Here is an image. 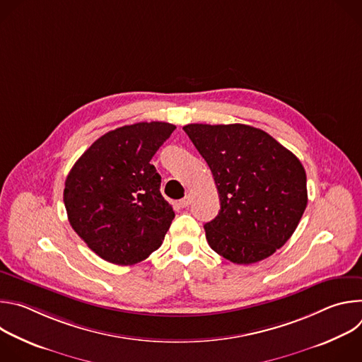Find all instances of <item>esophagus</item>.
Returning <instances> with one entry per match:
<instances>
[{"label": "esophagus", "mask_w": 362, "mask_h": 362, "mask_svg": "<svg viewBox=\"0 0 362 362\" xmlns=\"http://www.w3.org/2000/svg\"><path fill=\"white\" fill-rule=\"evenodd\" d=\"M190 202H192V196L186 194L183 199L179 200V206H180V208H187V206L190 204Z\"/></svg>", "instance_id": "34e87169"}]
</instances>
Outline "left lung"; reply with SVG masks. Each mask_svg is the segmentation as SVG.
<instances>
[{"label": "left lung", "mask_w": 362, "mask_h": 362, "mask_svg": "<svg viewBox=\"0 0 362 362\" xmlns=\"http://www.w3.org/2000/svg\"><path fill=\"white\" fill-rule=\"evenodd\" d=\"M214 175L221 211L204 225L209 246L249 265L282 247L308 203L306 175L292 151L246 124L183 127Z\"/></svg>", "instance_id": "obj_1"}]
</instances>
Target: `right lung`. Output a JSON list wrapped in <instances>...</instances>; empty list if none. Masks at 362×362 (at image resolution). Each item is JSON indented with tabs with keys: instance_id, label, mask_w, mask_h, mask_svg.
Here are the masks:
<instances>
[{
	"instance_id": "add662e5",
	"label": "right lung",
	"mask_w": 362,
	"mask_h": 362,
	"mask_svg": "<svg viewBox=\"0 0 362 362\" xmlns=\"http://www.w3.org/2000/svg\"><path fill=\"white\" fill-rule=\"evenodd\" d=\"M175 124L141 122L97 139L71 168L64 187L69 222L87 246L116 265H134L159 249L175 218L150 165Z\"/></svg>"
}]
</instances>
